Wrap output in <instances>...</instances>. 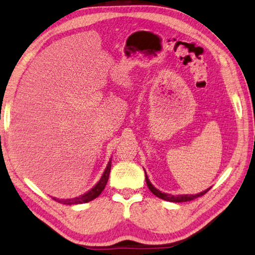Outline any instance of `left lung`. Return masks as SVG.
<instances>
[{"instance_id": "1", "label": "left lung", "mask_w": 255, "mask_h": 255, "mask_svg": "<svg viewBox=\"0 0 255 255\" xmlns=\"http://www.w3.org/2000/svg\"><path fill=\"white\" fill-rule=\"evenodd\" d=\"M144 176H146V182H147V186L149 188V190H150L154 196L162 199V200H166V201H170V202H187V201H191L194 200V199H197L199 197L203 196V194H206L209 190H210V188L207 189V190H204L200 193H197V194H178V196H172V194H169V193H164L159 191L158 189L154 188L150 180H149L148 177H147V173L144 171Z\"/></svg>"}]
</instances>
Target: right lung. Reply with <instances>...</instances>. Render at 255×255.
<instances>
[{"mask_svg": "<svg viewBox=\"0 0 255 255\" xmlns=\"http://www.w3.org/2000/svg\"><path fill=\"white\" fill-rule=\"evenodd\" d=\"M111 168H112V160H109L107 167H106V169H105V171L101 178V180L95 184V187H93L91 190L87 191L86 193L82 194V196L76 197V198H72V199H56V198H53V199L55 201L63 203V204H68V206H72V204L86 203V202L94 200V199H96L99 194L103 192L105 187H106L108 178H109V172H111Z\"/></svg>", "mask_w": 255, "mask_h": 255, "instance_id": "right-lung-1", "label": "right lung"}]
</instances>
